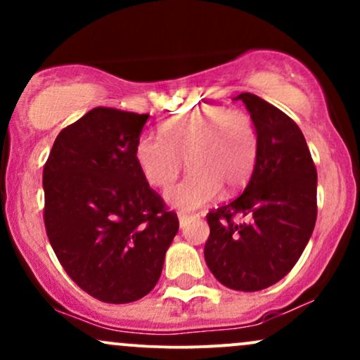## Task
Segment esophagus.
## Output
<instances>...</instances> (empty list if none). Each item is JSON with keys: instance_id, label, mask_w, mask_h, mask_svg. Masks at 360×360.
Masks as SVG:
<instances>
[{"instance_id": "obj_1", "label": "esophagus", "mask_w": 360, "mask_h": 360, "mask_svg": "<svg viewBox=\"0 0 360 360\" xmlns=\"http://www.w3.org/2000/svg\"><path fill=\"white\" fill-rule=\"evenodd\" d=\"M177 218H179V226H181V229H184V226L189 223V220H191V218H194V214L179 213V214H177Z\"/></svg>"}]
</instances>
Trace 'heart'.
Returning <instances> with one entry per match:
<instances>
[{
	"instance_id": "obj_1",
	"label": "heart",
	"mask_w": 360,
	"mask_h": 360,
	"mask_svg": "<svg viewBox=\"0 0 360 360\" xmlns=\"http://www.w3.org/2000/svg\"><path fill=\"white\" fill-rule=\"evenodd\" d=\"M255 154L257 135L250 117L225 106H203L162 120L159 137L142 135L134 148L143 179L154 188H169L186 160L188 176L166 193L167 205L186 212L213 201L221 186L233 191L245 184Z\"/></svg>"
}]
</instances>
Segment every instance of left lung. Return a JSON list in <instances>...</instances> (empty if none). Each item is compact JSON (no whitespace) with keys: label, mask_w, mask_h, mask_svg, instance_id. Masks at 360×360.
I'll return each instance as SVG.
<instances>
[{"label":"left lung","mask_w":360,"mask_h":360,"mask_svg":"<svg viewBox=\"0 0 360 360\" xmlns=\"http://www.w3.org/2000/svg\"><path fill=\"white\" fill-rule=\"evenodd\" d=\"M257 135L250 181L206 214V266L223 286L260 291L295 267L316 221V167L300 127L271 103L238 94Z\"/></svg>","instance_id":"left-lung-1"}]
</instances>
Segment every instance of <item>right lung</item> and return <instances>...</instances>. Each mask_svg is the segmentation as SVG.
<instances>
[{
    "mask_svg": "<svg viewBox=\"0 0 360 360\" xmlns=\"http://www.w3.org/2000/svg\"><path fill=\"white\" fill-rule=\"evenodd\" d=\"M148 115L93 108L57 135L44 166V221L60 266L93 298L154 289L179 221L135 162Z\"/></svg>",
    "mask_w": 360,
    "mask_h": 360,
    "instance_id": "obj_1",
    "label": "right lung"
}]
</instances>
